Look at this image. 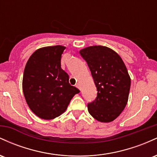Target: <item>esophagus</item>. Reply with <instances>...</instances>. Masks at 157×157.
Segmentation results:
<instances>
[{"mask_svg": "<svg viewBox=\"0 0 157 157\" xmlns=\"http://www.w3.org/2000/svg\"><path fill=\"white\" fill-rule=\"evenodd\" d=\"M76 86H77V88H78L79 89H80V84H79V83H77V84L76 85Z\"/></svg>", "mask_w": 157, "mask_h": 157, "instance_id": "34e87169", "label": "esophagus"}]
</instances>
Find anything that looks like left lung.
I'll return each instance as SVG.
<instances>
[{
	"label": "left lung",
	"instance_id": "8db88e82",
	"mask_svg": "<svg viewBox=\"0 0 157 157\" xmlns=\"http://www.w3.org/2000/svg\"><path fill=\"white\" fill-rule=\"evenodd\" d=\"M80 54L87 62L97 90L89 112L99 122H110L120 116L128 100L131 77L123 60L113 49L92 46Z\"/></svg>",
	"mask_w": 157,
	"mask_h": 157
}]
</instances>
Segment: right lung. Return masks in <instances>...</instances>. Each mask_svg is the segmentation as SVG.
Instances as JSON below:
<instances>
[{"mask_svg": "<svg viewBox=\"0 0 157 157\" xmlns=\"http://www.w3.org/2000/svg\"><path fill=\"white\" fill-rule=\"evenodd\" d=\"M63 46L38 48L27 61L23 77V91L29 109L43 120H53L66 111L80 90L71 86L61 68Z\"/></svg>", "mask_w": 157, "mask_h": 157, "instance_id": "obj_1", "label": "right lung"}]
</instances>
